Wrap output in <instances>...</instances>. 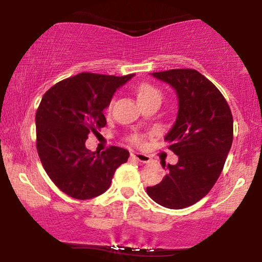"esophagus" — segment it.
Returning <instances> with one entry per match:
<instances>
[{
  "instance_id": "1",
  "label": "esophagus",
  "mask_w": 262,
  "mask_h": 262,
  "mask_svg": "<svg viewBox=\"0 0 262 262\" xmlns=\"http://www.w3.org/2000/svg\"><path fill=\"white\" fill-rule=\"evenodd\" d=\"M131 157L136 161H139V162L142 163H149L151 159L148 155H145V154H142V152H132L131 154Z\"/></svg>"
}]
</instances>
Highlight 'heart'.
I'll list each match as a JSON object with an SVG mask.
<instances>
[{
    "instance_id": "b5f03b06",
    "label": "heart",
    "mask_w": 262,
    "mask_h": 262,
    "mask_svg": "<svg viewBox=\"0 0 262 262\" xmlns=\"http://www.w3.org/2000/svg\"><path fill=\"white\" fill-rule=\"evenodd\" d=\"M136 94H137V99L141 105L144 102L151 101V100H160V101L162 100V93H161L155 85L150 83L139 84L138 87L136 88ZM112 103L113 102H110L108 110L111 108V106H112ZM143 139H144L143 135L137 134V132H135V134H131L128 136V141H130L132 144H136V145L142 144Z\"/></svg>"
}]
</instances>
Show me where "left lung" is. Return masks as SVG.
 <instances>
[{
    "instance_id": "obj_1",
    "label": "left lung",
    "mask_w": 262,
    "mask_h": 262,
    "mask_svg": "<svg viewBox=\"0 0 262 262\" xmlns=\"http://www.w3.org/2000/svg\"><path fill=\"white\" fill-rule=\"evenodd\" d=\"M152 76L177 91L178 117L164 141L179 161L168 164L163 180L146 187V193L161 206L185 209L204 198L220 178L234 136L232 114L216 85L194 69Z\"/></svg>"
}]
</instances>
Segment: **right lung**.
Masks as SVG:
<instances>
[{"label":"right lung","mask_w":262,"mask_h":262,"mask_svg":"<svg viewBox=\"0 0 262 262\" xmlns=\"http://www.w3.org/2000/svg\"><path fill=\"white\" fill-rule=\"evenodd\" d=\"M134 75L81 73L59 81L42 96L35 113L38 155L53 184L71 198L102 194L117 168L127 161L126 149L112 145L92 152L84 143L89 134L105 127L103 110Z\"/></svg>","instance_id":"add662e5"}]
</instances>
